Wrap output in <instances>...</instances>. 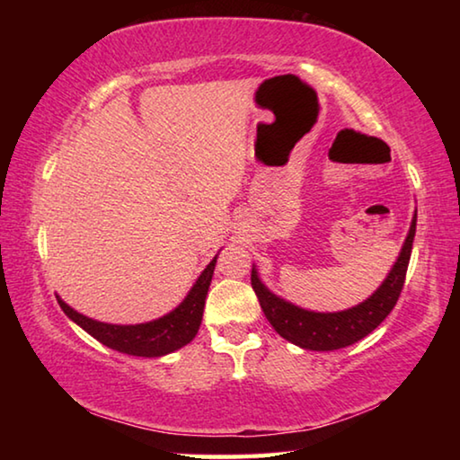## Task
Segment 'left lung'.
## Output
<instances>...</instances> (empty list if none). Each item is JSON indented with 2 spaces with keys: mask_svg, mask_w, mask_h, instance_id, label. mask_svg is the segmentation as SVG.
<instances>
[{
  "mask_svg": "<svg viewBox=\"0 0 460 460\" xmlns=\"http://www.w3.org/2000/svg\"><path fill=\"white\" fill-rule=\"evenodd\" d=\"M416 235V215L411 219L410 233L400 252L398 261L394 263L392 271L384 279L376 294H371L367 300L361 302L349 310L341 313H313L290 305L276 294H271L258 278V270H252V286L258 296L263 314L274 326V331L286 341L294 342L302 349L310 351H334L353 345L363 337L377 329L385 321V316L392 313L395 302H398L403 282H406V271L411 255V243Z\"/></svg>",
  "mask_w": 460,
  "mask_h": 460,
  "instance_id": "8db88e82",
  "label": "left lung"
}]
</instances>
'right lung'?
I'll use <instances>...</instances> for the list:
<instances>
[{
    "label": "right lung",
    "instance_id": "1",
    "mask_svg": "<svg viewBox=\"0 0 460 460\" xmlns=\"http://www.w3.org/2000/svg\"><path fill=\"white\" fill-rule=\"evenodd\" d=\"M217 258L208 263L205 271L199 276L197 284L190 288L186 298L178 305L172 313L150 321L144 324H107L93 321L89 316L76 313L65 300H58L65 314L75 321L81 329L87 331L105 347L115 349L119 353L136 355V357H162L176 351L197 337L199 326L202 321V310H205V298L211 286Z\"/></svg>",
    "mask_w": 460,
    "mask_h": 460
}]
</instances>
